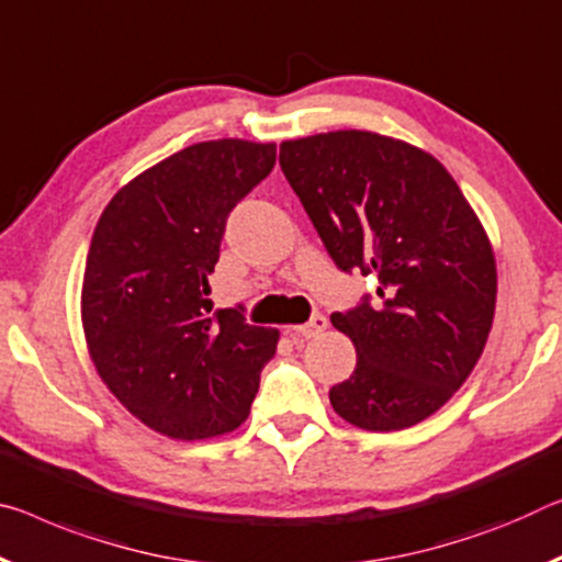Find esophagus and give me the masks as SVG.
Segmentation results:
<instances>
[{
	"instance_id": "34e87169",
	"label": "esophagus",
	"mask_w": 562,
	"mask_h": 562,
	"mask_svg": "<svg viewBox=\"0 0 562 562\" xmlns=\"http://www.w3.org/2000/svg\"><path fill=\"white\" fill-rule=\"evenodd\" d=\"M325 327H327V317H325V315H313V317H310V323L290 327V333L297 335V337H305V340H310V337H317L319 333H323Z\"/></svg>"
}]
</instances>
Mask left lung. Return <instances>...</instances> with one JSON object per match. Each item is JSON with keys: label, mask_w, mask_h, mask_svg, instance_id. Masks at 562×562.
I'll return each mask as SVG.
<instances>
[{"label": "left lung", "mask_w": 562, "mask_h": 562, "mask_svg": "<svg viewBox=\"0 0 562 562\" xmlns=\"http://www.w3.org/2000/svg\"><path fill=\"white\" fill-rule=\"evenodd\" d=\"M280 167L335 265L378 278L375 307L329 317L358 352L329 403L362 430L417 425L468 380L493 327L483 222L438 159L378 132L288 139Z\"/></svg>", "instance_id": "left-lung-1"}]
</instances>
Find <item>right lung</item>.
<instances>
[{
	"instance_id": "right-lung-1",
	"label": "right lung",
	"mask_w": 562,
	"mask_h": 562,
	"mask_svg": "<svg viewBox=\"0 0 562 562\" xmlns=\"http://www.w3.org/2000/svg\"><path fill=\"white\" fill-rule=\"evenodd\" d=\"M274 157L272 142H198L124 184L94 227L82 282L89 358L110 393L167 438L243 425L278 350V329L207 297L227 215Z\"/></svg>"
}]
</instances>
